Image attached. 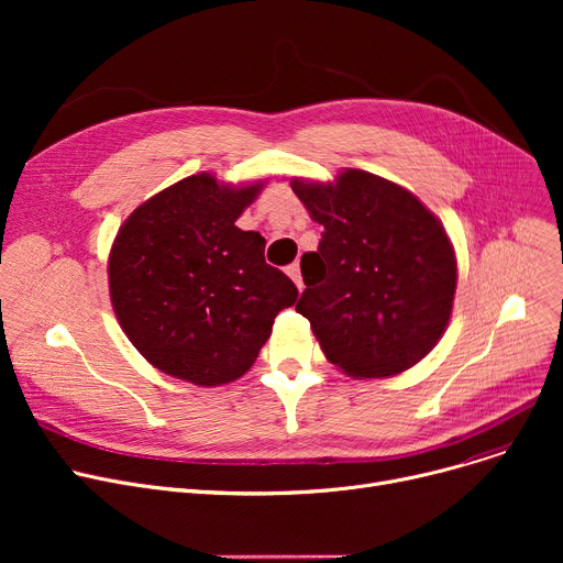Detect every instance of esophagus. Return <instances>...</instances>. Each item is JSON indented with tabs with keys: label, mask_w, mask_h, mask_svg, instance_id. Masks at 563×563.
Returning <instances> with one entry per match:
<instances>
[{
	"label": "esophagus",
	"mask_w": 563,
	"mask_h": 563,
	"mask_svg": "<svg viewBox=\"0 0 563 563\" xmlns=\"http://www.w3.org/2000/svg\"><path fill=\"white\" fill-rule=\"evenodd\" d=\"M287 274H289V278H291L294 283H297L299 289H303V278H301V266H299V262L289 264V266H287Z\"/></svg>",
	"instance_id": "obj_1"
}]
</instances>
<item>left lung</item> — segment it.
Here are the masks:
<instances>
[{"label": "left lung", "instance_id": "obj_1", "mask_svg": "<svg viewBox=\"0 0 563 563\" xmlns=\"http://www.w3.org/2000/svg\"><path fill=\"white\" fill-rule=\"evenodd\" d=\"M323 225L297 303L321 351L356 378L395 376L445 333L456 257L445 228L404 187L346 168L335 183H291Z\"/></svg>", "mask_w": 563, "mask_h": 563}]
</instances>
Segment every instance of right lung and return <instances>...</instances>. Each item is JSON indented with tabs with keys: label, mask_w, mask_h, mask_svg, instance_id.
<instances>
[{
	"label": "right lung",
	"mask_w": 563,
	"mask_h": 563,
	"mask_svg": "<svg viewBox=\"0 0 563 563\" xmlns=\"http://www.w3.org/2000/svg\"><path fill=\"white\" fill-rule=\"evenodd\" d=\"M262 185L189 175L139 205L109 253L121 329L157 369L212 388L240 378L299 289L264 262V236L234 221Z\"/></svg>",
	"instance_id": "right-lung-1"
}]
</instances>
